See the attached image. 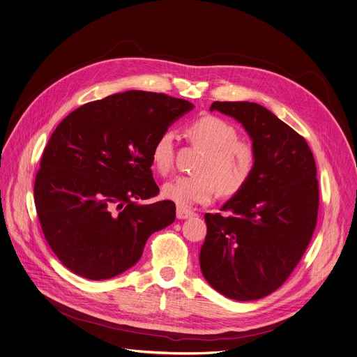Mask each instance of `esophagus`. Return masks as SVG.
<instances>
[{
	"label": "esophagus",
	"instance_id": "1",
	"mask_svg": "<svg viewBox=\"0 0 357 357\" xmlns=\"http://www.w3.org/2000/svg\"><path fill=\"white\" fill-rule=\"evenodd\" d=\"M176 215H177V219H188V218L195 216L196 213L192 211V208H187V207H181V206H177Z\"/></svg>",
	"mask_w": 357,
	"mask_h": 357
}]
</instances>
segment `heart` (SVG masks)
Masks as SVG:
<instances>
[{
	"mask_svg": "<svg viewBox=\"0 0 357 357\" xmlns=\"http://www.w3.org/2000/svg\"><path fill=\"white\" fill-rule=\"evenodd\" d=\"M187 137L192 144L206 150V155L197 165L193 177H177L161 188L164 199L181 207L206 204L220 192L232 196L248 184L255 169V150L246 141L238 139V131L232 123L215 115H206L188 125ZM174 134L161 132L151 149L154 169L167 176L174 167Z\"/></svg>",
	"mask_w": 357,
	"mask_h": 357,
	"instance_id": "1",
	"label": "heart"
}]
</instances>
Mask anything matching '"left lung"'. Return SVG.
<instances>
[{"label": "left lung", "mask_w": 357, "mask_h": 357, "mask_svg": "<svg viewBox=\"0 0 357 357\" xmlns=\"http://www.w3.org/2000/svg\"><path fill=\"white\" fill-rule=\"evenodd\" d=\"M239 121L257 161L248 184L222 213H206L200 268L218 292L250 301L278 289L311 241L319 215L316 161L304 137L254 102H213Z\"/></svg>", "instance_id": "1"}]
</instances>
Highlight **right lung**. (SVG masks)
<instances>
[{
	"label": "right lung",
	"mask_w": 357,
	"mask_h": 357,
	"mask_svg": "<svg viewBox=\"0 0 357 357\" xmlns=\"http://www.w3.org/2000/svg\"><path fill=\"white\" fill-rule=\"evenodd\" d=\"M193 103L128 91L82 105L52 134L34 183L45 238L75 274L108 280L138 262L146 239L176 219V204H141L160 192L155 138Z\"/></svg>",
	"instance_id": "1"
}]
</instances>
